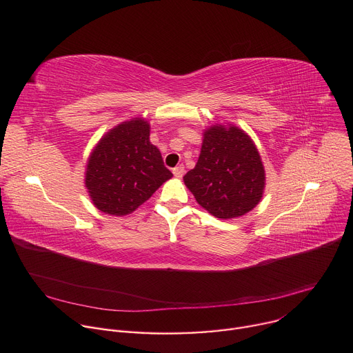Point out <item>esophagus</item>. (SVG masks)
I'll list each match as a JSON object with an SVG mask.
<instances>
[{"mask_svg":"<svg viewBox=\"0 0 353 353\" xmlns=\"http://www.w3.org/2000/svg\"><path fill=\"white\" fill-rule=\"evenodd\" d=\"M172 174H174L176 178H181V176L185 174V168H183V165H178V167H175V168L172 170Z\"/></svg>","mask_w":353,"mask_h":353,"instance_id":"esophagus-1","label":"esophagus"}]
</instances>
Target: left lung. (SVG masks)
<instances>
[{
  "label": "left lung",
  "instance_id": "8db88e82",
  "mask_svg": "<svg viewBox=\"0 0 353 353\" xmlns=\"http://www.w3.org/2000/svg\"><path fill=\"white\" fill-rule=\"evenodd\" d=\"M183 181L202 208L216 218L230 219L258 205L265 171L250 137L234 125H215L205 131L199 159Z\"/></svg>",
  "mask_w": 353,
  "mask_h": 353
}]
</instances>
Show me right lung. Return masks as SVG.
<instances>
[{
  "label": "right lung",
  "mask_w": 353,
  "mask_h": 353,
  "mask_svg": "<svg viewBox=\"0 0 353 353\" xmlns=\"http://www.w3.org/2000/svg\"><path fill=\"white\" fill-rule=\"evenodd\" d=\"M171 176L159 150L150 142L148 122L138 118L119 123L98 142L88 159L85 186L99 211L122 216Z\"/></svg>",
  "instance_id": "add662e5"
}]
</instances>
